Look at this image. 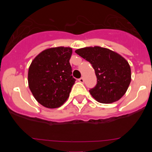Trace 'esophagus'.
I'll use <instances>...</instances> for the list:
<instances>
[{
    "label": "esophagus",
    "instance_id": "obj_1",
    "mask_svg": "<svg viewBox=\"0 0 152 152\" xmlns=\"http://www.w3.org/2000/svg\"><path fill=\"white\" fill-rule=\"evenodd\" d=\"M79 82H81V83H83V82H84L83 78H80V79H79Z\"/></svg>",
    "mask_w": 152,
    "mask_h": 152
}]
</instances>
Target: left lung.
I'll return each mask as SVG.
<instances>
[{
  "instance_id": "obj_1",
  "label": "left lung",
  "mask_w": 152,
  "mask_h": 152,
  "mask_svg": "<svg viewBox=\"0 0 152 152\" xmlns=\"http://www.w3.org/2000/svg\"><path fill=\"white\" fill-rule=\"evenodd\" d=\"M88 61L95 70L97 85L90 90L97 102L110 104L121 99L131 82L129 64L121 55L100 46L85 47L75 50Z\"/></svg>"
}]
</instances>
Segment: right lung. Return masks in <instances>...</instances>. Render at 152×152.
<instances>
[{
  "mask_svg": "<svg viewBox=\"0 0 152 152\" xmlns=\"http://www.w3.org/2000/svg\"><path fill=\"white\" fill-rule=\"evenodd\" d=\"M70 47L47 48L32 60L28 72V87L34 99L47 108H57L67 101L75 79L69 62Z\"/></svg>",
  "mask_w": 152,
  "mask_h": 152,
  "instance_id": "right-lung-1",
  "label": "right lung"
}]
</instances>
